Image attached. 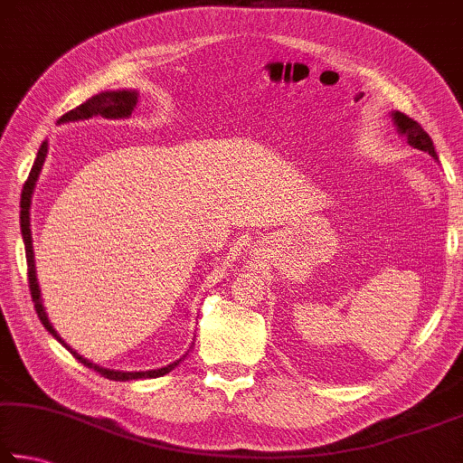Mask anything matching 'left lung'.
<instances>
[{"label": "left lung", "instance_id": "1", "mask_svg": "<svg viewBox=\"0 0 463 463\" xmlns=\"http://www.w3.org/2000/svg\"><path fill=\"white\" fill-rule=\"evenodd\" d=\"M391 119L394 123V128H397L399 136L405 137L411 147L427 151V154H430L435 159V162H439V159H437V154H435L433 141H431L430 136H427V131L421 128V125H419L413 119H409V117L402 115L401 111H391Z\"/></svg>", "mask_w": 463, "mask_h": 463}]
</instances>
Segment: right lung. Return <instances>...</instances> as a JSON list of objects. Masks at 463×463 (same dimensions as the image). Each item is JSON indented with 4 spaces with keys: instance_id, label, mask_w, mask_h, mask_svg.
<instances>
[{
    "instance_id": "add662e5",
    "label": "right lung",
    "mask_w": 463,
    "mask_h": 463,
    "mask_svg": "<svg viewBox=\"0 0 463 463\" xmlns=\"http://www.w3.org/2000/svg\"><path fill=\"white\" fill-rule=\"evenodd\" d=\"M139 100V92L131 90V89H121V90H103L99 95H92L85 103L79 105L77 109H72L66 115H62L58 119V125L61 123H72V121H87L92 119V117H105V119H128V117L133 113V109L137 107ZM48 154V139L42 141V146L38 149V156L33 159V165L30 170V175L26 184H24L22 190V200H20V229H22V239H24V247H26V260H28V281H30V291H32V301L33 307H36V314L40 317V322L44 324L46 330L54 335V338L62 344V346L71 352V354L79 360L80 364H85L87 368H92L97 371L100 376L109 378V381H139V378H157L164 376L167 373H172L175 366H178L186 354H184L180 360L175 363L156 368V371H139V373H128V371H113V368H105L99 366L95 363H90L85 356H80L77 350L71 348L66 344L61 334L54 330V326L50 324V319L46 316V309L42 306V298H40V285H38V277H36V260H33V247H32V226H30V206H32V194L33 188H36V182L40 178L42 165H44V159Z\"/></svg>"
}]
</instances>
